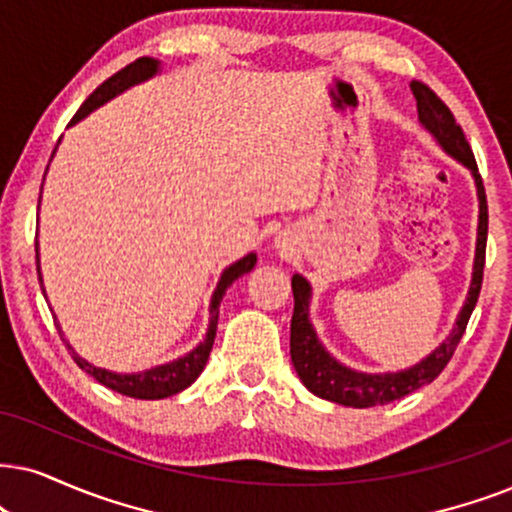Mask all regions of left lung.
Segmentation results:
<instances>
[{
  "label": "left lung",
  "mask_w": 512,
  "mask_h": 512,
  "mask_svg": "<svg viewBox=\"0 0 512 512\" xmlns=\"http://www.w3.org/2000/svg\"><path fill=\"white\" fill-rule=\"evenodd\" d=\"M411 92L418 103V122L425 132L437 141L439 148L446 155L458 160L465 170L472 174L477 191V203H480V215H477V241H475V262H472V278L468 295L461 312L456 316L454 328L446 335V340L439 342V347L432 349L428 357H423L418 364L401 371L387 373H366L357 368L345 366L323 347V342L316 335V328L309 319V307H312V283L307 278L293 276V321H290V359L302 385L316 397L333 401L340 406H352V409H371V406L390 404L406 394H411L418 387L432 383L449 359L454 357V349L461 342L465 326L475 309L477 297L482 288V271H484V250H487V196H484L482 177L477 172L475 155L470 151V144L465 141L463 129L456 125L454 115L444 106V101L432 92L430 87L420 82H411Z\"/></svg>",
  "instance_id": "1"
}]
</instances>
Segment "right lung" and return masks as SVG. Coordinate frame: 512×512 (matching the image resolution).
Here are the masks:
<instances>
[{"label": "right lung", "mask_w": 512, "mask_h": 512, "mask_svg": "<svg viewBox=\"0 0 512 512\" xmlns=\"http://www.w3.org/2000/svg\"><path fill=\"white\" fill-rule=\"evenodd\" d=\"M158 73H160V61H155V58H139V61L129 63V66L122 68L120 73L108 77V80L103 82L101 87H96V92L82 103L80 111H77L75 118L70 120V127L87 118L89 113H94L96 108H101L103 103L113 101L115 96L127 92V89L137 87V84H141V82L151 80V77H155ZM51 158H54V155H51ZM40 200H42V196H40ZM35 252H37V274H40V286H42V293H44V281H42V271H40V243H35ZM255 264H257V255H255V252H248V255L241 257V260H236L234 264H229V267L222 271V276H219V281H217L215 293H212V297H210V319H208L210 323H208V333H205L203 342H198V345L193 347L191 352H186L184 357L167 361V364L151 366V368H146V371H137V373L108 371V368L94 366V364H89L87 359H82L66 338H63V342H66L68 352L73 354L75 364L80 366L84 373H89L92 378L99 380L101 385H106L108 390L120 392V394H125V397H134V399H165V397H172V394H179L181 390H186V387H189L191 383H196L198 375L203 373V368L210 359L212 345H215L217 321H219V304H222V297L226 295V288H229L231 283L236 281V278H241L243 274H248V271L255 269ZM44 295H47V293H44ZM54 319H56V316H54ZM56 328H58V333L63 335L61 326H56Z\"/></svg>", "instance_id": "obj_1"}]
</instances>
